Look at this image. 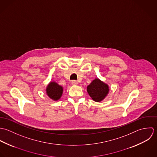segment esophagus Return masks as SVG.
<instances>
[{"mask_svg":"<svg viewBox=\"0 0 157 157\" xmlns=\"http://www.w3.org/2000/svg\"><path fill=\"white\" fill-rule=\"evenodd\" d=\"M71 84H72V85H73V86H76V85H77L78 83V81H76V80H73V81H71Z\"/></svg>","mask_w":157,"mask_h":157,"instance_id":"1","label":"esophagus"}]
</instances>
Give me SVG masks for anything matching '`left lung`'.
<instances>
[{
	"label": "left lung",
	"mask_w": 157,
	"mask_h": 157,
	"mask_svg": "<svg viewBox=\"0 0 157 157\" xmlns=\"http://www.w3.org/2000/svg\"><path fill=\"white\" fill-rule=\"evenodd\" d=\"M109 86L99 79H95L87 86V92L90 96L96 102L103 100L108 94Z\"/></svg>",
	"instance_id": "obj_1"
}]
</instances>
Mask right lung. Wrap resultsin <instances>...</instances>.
Masks as SVG:
<instances>
[{
	"label": "right lung",
	"mask_w": 157,
	"mask_h": 157,
	"mask_svg": "<svg viewBox=\"0 0 157 157\" xmlns=\"http://www.w3.org/2000/svg\"><path fill=\"white\" fill-rule=\"evenodd\" d=\"M63 92V87L55 82H50L46 89L47 94L51 99L55 101H57L61 98Z\"/></svg>",
	"instance_id": "obj_1"
}]
</instances>
